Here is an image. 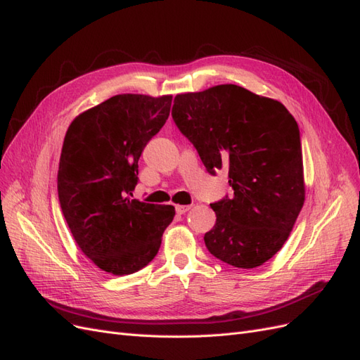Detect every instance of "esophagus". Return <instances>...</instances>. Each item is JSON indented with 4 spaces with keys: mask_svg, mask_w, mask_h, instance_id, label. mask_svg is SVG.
Masks as SVG:
<instances>
[{
    "mask_svg": "<svg viewBox=\"0 0 360 360\" xmlns=\"http://www.w3.org/2000/svg\"><path fill=\"white\" fill-rule=\"evenodd\" d=\"M191 207H192V205H181V204H177V205H176V212H177V214H184V213L191 210Z\"/></svg>",
    "mask_w": 360,
    "mask_h": 360,
    "instance_id": "obj_1",
    "label": "esophagus"
}]
</instances>
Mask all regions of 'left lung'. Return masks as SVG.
Masks as SVG:
<instances>
[{
  "label": "left lung",
  "instance_id": "8db88e82",
  "mask_svg": "<svg viewBox=\"0 0 360 360\" xmlns=\"http://www.w3.org/2000/svg\"><path fill=\"white\" fill-rule=\"evenodd\" d=\"M172 118L207 171L226 168L234 189L210 204L209 252L240 269L264 264L287 242L304 202L297 122L281 102L234 84L177 94Z\"/></svg>",
  "mask_w": 360,
  "mask_h": 360
}]
</instances>
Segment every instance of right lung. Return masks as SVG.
I'll use <instances>...</instances> for the list:
<instances>
[{"instance_id": "obj_1", "label": "right lung", "mask_w": 360, "mask_h": 360, "mask_svg": "<svg viewBox=\"0 0 360 360\" xmlns=\"http://www.w3.org/2000/svg\"><path fill=\"white\" fill-rule=\"evenodd\" d=\"M172 96L117 94L76 117L58 167V200L76 245L117 276L135 274L158 254L172 205L134 200L138 160L165 124Z\"/></svg>"}]
</instances>
